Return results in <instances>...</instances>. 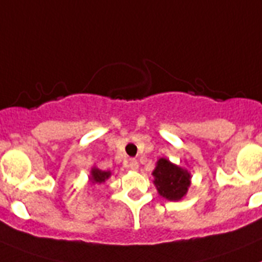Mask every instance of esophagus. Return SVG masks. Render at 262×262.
Segmentation results:
<instances>
[{
  "instance_id": "34e87169",
  "label": "esophagus",
  "mask_w": 262,
  "mask_h": 262,
  "mask_svg": "<svg viewBox=\"0 0 262 262\" xmlns=\"http://www.w3.org/2000/svg\"><path fill=\"white\" fill-rule=\"evenodd\" d=\"M128 168L133 169V171H138V168H139V163L136 162L135 159H131L128 163Z\"/></svg>"
}]
</instances>
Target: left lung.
<instances>
[{
	"instance_id": "8db88e82",
	"label": "left lung",
	"mask_w": 262,
	"mask_h": 262,
	"mask_svg": "<svg viewBox=\"0 0 262 262\" xmlns=\"http://www.w3.org/2000/svg\"><path fill=\"white\" fill-rule=\"evenodd\" d=\"M152 176L159 195L169 201L182 200L191 187V173L188 169L173 164L165 158H160L156 162Z\"/></svg>"
}]
</instances>
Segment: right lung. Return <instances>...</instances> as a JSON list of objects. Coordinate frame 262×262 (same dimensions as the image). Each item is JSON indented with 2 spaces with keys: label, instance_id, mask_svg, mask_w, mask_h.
<instances>
[{
  "label": "right lung",
  "instance_id": "right-lung-1",
  "mask_svg": "<svg viewBox=\"0 0 262 262\" xmlns=\"http://www.w3.org/2000/svg\"><path fill=\"white\" fill-rule=\"evenodd\" d=\"M110 178H111V171H102L98 167H93L89 175V182L93 184H102V183H106V180H108Z\"/></svg>",
  "mask_w": 262,
  "mask_h": 262
}]
</instances>
